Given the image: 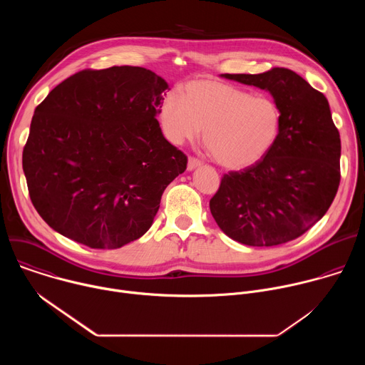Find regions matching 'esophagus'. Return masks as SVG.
Returning <instances> with one entry per match:
<instances>
[{
	"mask_svg": "<svg viewBox=\"0 0 365 365\" xmlns=\"http://www.w3.org/2000/svg\"><path fill=\"white\" fill-rule=\"evenodd\" d=\"M199 166H202V162H200V160L193 159V158H189V159H187V170H189V172L195 170V169L199 168Z\"/></svg>",
	"mask_w": 365,
	"mask_h": 365,
	"instance_id": "34e87169",
	"label": "esophagus"
}]
</instances>
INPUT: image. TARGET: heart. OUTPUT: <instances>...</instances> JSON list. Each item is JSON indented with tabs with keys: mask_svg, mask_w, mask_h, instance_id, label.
Returning <instances> with one entry per match:
<instances>
[{
	"mask_svg": "<svg viewBox=\"0 0 365 365\" xmlns=\"http://www.w3.org/2000/svg\"><path fill=\"white\" fill-rule=\"evenodd\" d=\"M166 137L175 144L193 141L203 130V144L222 168L241 170L262 162L282 131V110L270 96L217 81H192L182 98L169 92L160 107Z\"/></svg>",
	"mask_w": 365,
	"mask_h": 365,
	"instance_id": "heart-1",
	"label": "heart"
}]
</instances>
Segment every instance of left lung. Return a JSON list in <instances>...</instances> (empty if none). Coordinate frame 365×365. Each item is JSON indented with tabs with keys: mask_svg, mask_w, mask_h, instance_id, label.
Masks as SVG:
<instances>
[{
	"mask_svg": "<svg viewBox=\"0 0 365 365\" xmlns=\"http://www.w3.org/2000/svg\"><path fill=\"white\" fill-rule=\"evenodd\" d=\"M221 78L269 92L282 110V131L262 162L222 178L211 214L241 244L292 241L327 214L339 186L341 138L328 99L286 68Z\"/></svg>",
	"mask_w": 365,
	"mask_h": 365,
	"instance_id": "8db88e82",
	"label": "left lung"
}]
</instances>
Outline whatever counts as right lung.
Listing matches in <instances>:
<instances>
[{
  "label": "right lung",
  "mask_w": 365,
  "mask_h": 365,
  "mask_svg": "<svg viewBox=\"0 0 365 365\" xmlns=\"http://www.w3.org/2000/svg\"><path fill=\"white\" fill-rule=\"evenodd\" d=\"M168 82L138 66L82 71L34 110L23 170L38 215L98 250L143 237L186 155L159 121Z\"/></svg>",
  "instance_id": "add662e5"
}]
</instances>
